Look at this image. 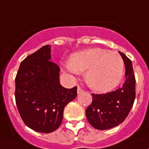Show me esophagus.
Segmentation results:
<instances>
[{
    "mask_svg": "<svg viewBox=\"0 0 149 149\" xmlns=\"http://www.w3.org/2000/svg\"><path fill=\"white\" fill-rule=\"evenodd\" d=\"M83 91H84V90L82 88H81V87H79V86L77 87V93H78V94L81 93L83 92Z\"/></svg>",
    "mask_w": 149,
    "mask_h": 149,
    "instance_id": "1",
    "label": "esophagus"
}]
</instances>
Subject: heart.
<instances>
[{
	"label": "heart",
	"instance_id": "heart-1",
	"mask_svg": "<svg viewBox=\"0 0 149 149\" xmlns=\"http://www.w3.org/2000/svg\"><path fill=\"white\" fill-rule=\"evenodd\" d=\"M66 70L72 74L85 72V81L98 92H107L120 83L124 62L119 54L102 48H91L73 53Z\"/></svg>",
	"mask_w": 149,
	"mask_h": 149
}]
</instances>
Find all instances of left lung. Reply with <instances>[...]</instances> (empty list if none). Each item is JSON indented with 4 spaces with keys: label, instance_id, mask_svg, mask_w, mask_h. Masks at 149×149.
Listing matches in <instances>:
<instances>
[{
    "label": "left lung",
    "instance_id": "1",
    "mask_svg": "<svg viewBox=\"0 0 149 149\" xmlns=\"http://www.w3.org/2000/svg\"><path fill=\"white\" fill-rule=\"evenodd\" d=\"M125 65L126 80L121 87L105 94L92 93L93 101L86 109L87 120L100 130L121 124L127 117L136 98V79L131 60L119 52Z\"/></svg>",
    "mask_w": 149,
    "mask_h": 149
}]
</instances>
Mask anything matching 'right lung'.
<instances>
[{
	"instance_id": "add662e5",
	"label": "right lung",
	"mask_w": 149,
	"mask_h": 149,
	"mask_svg": "<svg viewBox=\"0 0 149 149\" xmlns=\"http://www.w3.org/2000/svg\"><path fill=\"white\" fill-rule=\"evenodd\" d=\"M51 46L45 45L20 64L16 76L15 98L25 124L39 133L58 129L64 108L77 96V87L66 89L59 83L60 68L51 62Z\"/></svg>"
}]
</instances>
